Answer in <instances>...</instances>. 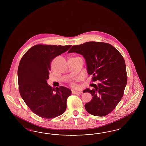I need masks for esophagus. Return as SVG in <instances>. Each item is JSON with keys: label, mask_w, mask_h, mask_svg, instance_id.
<instances>
[{"label": "esophagus", "mask_w": 146, "mask_h": 146, "mask_svg": "<svg viewBox=\"0 0 146 146\" xmlns=\"http://www.w3.org/2000/svg\"><path fill=\"white\" fill-rule=\"evenodd\" d=\"M72 93L73 94H81L82 92H80V91H75V90H73L72 91Z\"/></svg>", "instance_id": "1"}]
</instances>
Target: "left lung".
I'll list each match as a JSON object with an SVG mask.
<instances>
[{"label": "left lung", "instance_id": "obj_1", "mask_svg": "<svg viewBox=\"0 0 146 146\" xmlns=\"http://www.w3.org/2000/svg\"><path fill=\"white\" fill-rule=\"evenodd\" d=\"M76 52L84 57L89 75L93 84V89L84 92L92 95V100L85 104L89 113L104 116L115 109L124 95L127 77L124 58L112 45L104 42H88L73 45L68 53Z\"/></svg>", "mask_w": 146, "mask_h": 146}]
</instances>
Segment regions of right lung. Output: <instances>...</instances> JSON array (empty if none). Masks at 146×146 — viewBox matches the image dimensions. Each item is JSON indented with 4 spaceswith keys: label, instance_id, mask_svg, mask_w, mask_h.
Masks as SVG:
<instances>
[{
    "label": "right lung",
    "instance_id": "obj_1",
    "mask_svg": "<svg viewBox=\"0 0 146 146\" xmlns=\"http://www.w3.org/2000/svg\"><path fill=\"white\" fill-rule=\"evenodd\" d=\"M71 46L36 45L27 51L19 63L18 79L20 95L30 109L42 118L56 117L66 109L71 90L63 86L52 88L47 84V80L52 60Z\"/></svg>",
    "mask_w": 146,
    "mask_h": 146
}]
</instances>
